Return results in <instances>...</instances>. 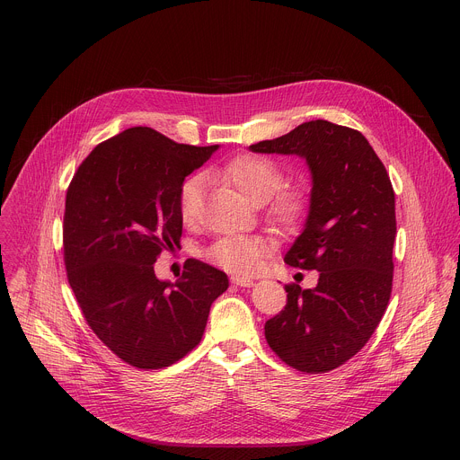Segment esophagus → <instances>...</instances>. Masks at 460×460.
<instances>
[{"instance_id":"esophagus-1","label":"esophagus","mask_w":460,"mask_h":460,"mask_svg":"<svg viewBox=\"0 0 460 460\" xmlns=\"http://www.w3.org/2000/svg\"><path fill=\"white\" fill-rule=\"evenodd\" d=\"M231 284L240 286V288H251L254 282H252V279H247V277H231Z\"/></svg>"}]
</instances>
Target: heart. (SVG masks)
Instances as JSON below:
<instances>
[{"label":"heart","instance_id":"b5f03b06","mask_svg":"<svg viewBox=\"0 0 460 460\" xmlns=\"http://www.w3.org/2000/svg\"><path fill=\"white\" fill-rule=\"evenodd\" d=\"M213 176L231 185L242 199L258 208L268 202L266 218L279 231H295L305 220L311 208V192L305 185H285L282 165L260 155H238L213 171ZM204 178L192 174L178 190V211L185 224L199 218L202 208ZM264 240L252 236H226L217 240L206 252L211 264L231 271L247 273L266 254Z\"/></svg>","mask_w":460,"mask_h":460}]
</instances>
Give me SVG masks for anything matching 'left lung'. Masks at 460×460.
<instances>
[{
  "label": "left lung",
  "instance_id": "obj_1",
  "mask_svg": "<svg viewBox=\"0 0 460 460\" xmlns=\"http://www.w3.org/2000/svg\"><path fill=\"white\" fill-rule=\"evenodd\" d=\"M249 149L298 155L311 169L309 217L284 260L316 270L318 284H286V307L264 330L282 362L327 373L367 344L389 304L395 192L369 142L351 127L313 119Z\"/></svg>",
  "mask_w": 460,
  "mask_h": 460
}]
</instances>
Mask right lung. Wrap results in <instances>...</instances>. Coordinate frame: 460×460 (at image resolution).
Listing matches in <instances>:
<instances>
[{"instance_id":"obj_1","label":"right lung","mask_w":460,"mask_h":460,"mask_svg":"<svg viewBox=\"0 0 460 460\" xmlns=\"http://www.w3.org/2000/svg\"><path fill=\"white\" fill-rule=\"evenodd\" d=\"M218 146L176 144L130 127L98 144L75 172L63 215V260L96 337L123 362L162 369L200 344L226 273L187 260L172 286L155 261L180 245L178 190Z\"/></svg>"}]
</instances>
